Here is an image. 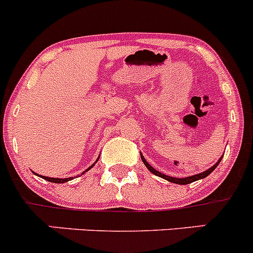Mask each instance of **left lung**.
<instances>
[{"mask_svg": "<svg viewBox=\"0 0 253 253\" xmlns=\"http://www.w3.org/2000/svg\"><path fill=\"white\" fill-rule=\"evenodd\" d=\"M140 156H141V160H143V163H144V164H145V167L148 168V170H150V171L153 172L154 175H156V176L161 177V179H165V180H168V181L174 182V184H179V185H186V184H190V182L197 181V180H201V179H204V177L209 176V175H210L211 172H212L213 170H215L216 168H217V165L220 164L221 159H222V156H221V158L217 160V163H216V164L213 165V167H211L210 169L205 170V171H204V172H200V174L191 175V176H186V177H174V176H169V175H165V174H163V172H160V171H158V170H155L153 167H151L150 164H149L148 161L145 160V158H144V156H143V154H140Z\"/></svg>", "mask_w": 253, "mask_h": 253, "instance_id": "8db88e82", "label": "left lung"}]
</instances>
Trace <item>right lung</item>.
<instances>
[{
    "instance_id": "1",
    "label": "right lung",
    "mask_w": 253,
    "mask_h": 253,
    "mask_svg": "<svg viewBox=\"0 0 253 253\" xmlns=\"http://www.w3.org/2000/svg\"><path fill=\"white\" fill-rule=\"evenodd\" d=\"M98 159H99V156H98ZM98 159H97V160H95V163H97V161H98ZM95 163L93 165H90V167H89L88 169L85 170V171L82 172V174H84V172H86V171H88V170L92 169V168L95 165ZM35 174H36V172H35ZM36 175H38V174H36ZM38 176H41V177H42V179L47 180V181H49V182H56V184H63V182H67V181H69V180H72V177H67V179H59V177H48V176H42V175H38Z\"/></svg>"
}]
</instances>
